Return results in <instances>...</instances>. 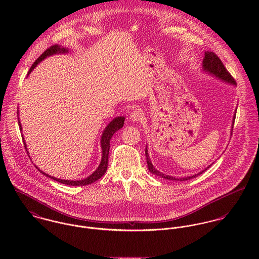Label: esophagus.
<instances>
[{"label": "esophagus", "mask_w": 259, "mask_h": 259, "mask_svg": "<svg viewBox=\"0 0 259 259\" xmlns=\"http://www.w3.org/2000/svg\"><path fill=\"white\" fill-rule=\"evenodd\" d=\"M130 118L132 121H142L145 118V114L144 112L140 110H136V111H132L130 114Z\"/></svg>", "instance_id": "1"}]
</instances>
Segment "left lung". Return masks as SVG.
Returning <instances> with one entry per match:
<instances>
[{
	"instance_id": "obj_1",
	"label": "left lung",
	"mask_w": 259,
	"mask_h": 259,
	"mask_svg": "<svg viewBox=\"0 0 259 259\" xmlns=\"http://www.w3.org/2000/svg\"><path fill=\"white\" fill-rule=\"evenodd\" d=\"M202 70L207 73V74H211V75H214L217 77H219L220 79L223 80L224 82H227V83H230V84H234L235 85V79L231 76V74L228 73V71L225 69V67L223 66L222 64V60L212 52H205L204 53V58H203V61H202ZM236 113V111H235ZM235 113H234V116H233V120H232V125L231 127L233 128V124H234V119H235ZM232 128H231V136H232ZM146 156H147V161H148V170L157 176V177H160L162 179H165V180H168V181H178V182H184V181H188L190 179H193V178H196L198 177L199 175H201L203 171H205L209 166L205 167L203 170H201L200 172H198L197 175H194V176H191V177H187V178H181V179H177V178H174L171 176H167V175H164L162 172H160L159 170H157L151 163L150 161V158H149V155H148V148H146Z\"/></svg>"
}]
</instances>
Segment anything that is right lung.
<instances>
[{
	"instance_id": "right-lung-1",
	"label": "right lung",
	"mask_w": 259,
	"mask_h": 259,
	"mask_svg": "<svg viewBox=\"0 0 259 259\" xmlns=\"http://www.w3.org/2000/svg\"><path fill=\"white\" fill-rule=\"evenodd\" d=\"M68 49L64 48V47H61L59 45H55L51 48H49L48 50H46L44 52V54H41L38 58L37 59V61L33 64V66L31 67L28 75L31 74V72L36 68L38 63H40L44 59H46L47 57H50V56H53V55H57V54H66L68 53ZM18 115H19V111H18ZM19 119V125H20V130L22 131V124H21V121H20V118L18 117ZM124 123V116H116L114 117L111 122L107 125V127L104 130L103 132V135H102V139H101V146H102V151H103V156H102V160H101V163L100 165L98 166V168L91 175L89 176L87 179H83V180H80V181H68V180H60V179H57V178H54V177H51L49 175H47L46 172L39 170V168H37L44 176L56 181V182H59L63 185H72V186H82V185H88L97 182L98 180H100L107 171V168H108V162H109V152H110V142H111V137L113 136V134L115 132H117L119 128L122 127ZM23 138V142H24V145H25V148H27V145H26V142L24 140V137L22 136ZM29 153V151H28Z\"/></svg>"
}]
</instances>
